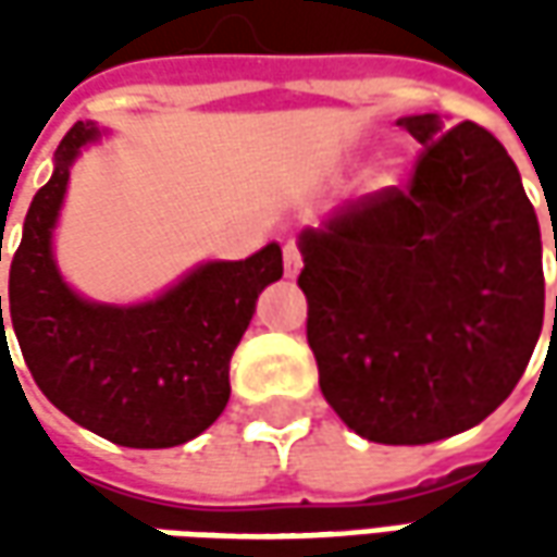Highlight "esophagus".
<instances>
[{"label":"esophagus","instance_id":"esophagus-1","mask_svg":"<svg viewBox=\"0 0 557 557\" xmlns=\"http://www.w3.org/2000/svg\"><path fill=\"white\" fill-rule=\"evenodd\" d=\"M300 269H304V253H300L297 242H288V245H285V275L294 278Z\"/></svg>","mask_w":557,"mask_h":557}]
</instances>
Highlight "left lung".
<instances>
[{
    "label": "left lung",
    "mask_w": 557,
    "mask_h": 557,
    "mask_svg": "<svg viewBox=\"0 0 557 557\" xmlns=\"http://www.w3.org/2000/svg\"><path fill=\"white\" fill-rule=\"evenodd\" d=\"M399 126L421 141L409 183L304 228L297 285L329 406L359 437L418 446L508 399L543 332L546 278L536 210L499 139L437 114Z\"/></svg>",
    "instance_id": "8db88e82"
}]
</instances>
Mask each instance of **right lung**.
Listing matches in <instances>:
<instances>
[{
  "instance_id": "right-lung-1",
  "label": "right lung",
  "mask_w": 557,
  "mask_h": 557,
  "mask_svg": "<svg viewBox=\"0 0 557 557\" xmlns=\"http://www.w3.org/2000/svg\"><path fill=\"white\" fill-rule=\"evenodd\" d=\"M98 126L74 123L54 151V173L33 198L11 257V329L39 391L98 437L166 449L207 431L228 403V362L260 290L282 278V247L247 260H213L136 307L83 300L64 285L52 228L71 166ZM2 260V257H0ZM2 347L5 322H2Z\"/></svg>"
}]
</instances>
